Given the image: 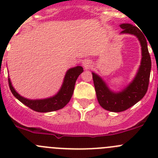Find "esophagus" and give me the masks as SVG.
I'll return each mask as SVG.
<instances>
[{
    "instance_id": "1",
    "label": "esophagus",
    "mask_w": 158,
    "mask_h": 158,
    "mask_svg": "<svg viewBox=\"0 0 158 158\" xmlns=\"http://www.w3.org/2000/svg\"><path fill=\"white\" fill-rule=\"evenodd\" d=\"M82 66L84 67V68L85 69H88L90 68V67H91V61L90 60H84L83 61H82Z\"/></svg>"
}]
</instances>
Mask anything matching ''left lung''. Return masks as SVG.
<instances>
[{
	"label": "left lung",
	"instance_id": "left-lung-1",
	"mask_svg": "<svg viewBox=\"0 0 158 158\" xmlns=\"http://www.w3.org/2000/svg\"><path fill=\"white\" fill-rule=\"evenodd\" d=\"M119 26L123 29L121 34H131L138 39L141 46L142 59L133 80L118 92L112 91L102 78L92 72L93 81L99 105L106 110L114 112L127 110L143 98L148 91L151 70V60L148 43L142 31L131 24L123 23Z\"/></svg>",
	"mask_w": 158,
	"mask_h": 158
}]
</instances>
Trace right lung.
Wrapping results in <instances>:
<instances>
[{
	"label": "right lung",
	"instance_id": "obj_1",
	"mask_svg": "<svg viewBox=\"0 0 158 158\" xmlns=\"http://www.w3.org/2000/svg\"><path fill=\"white\" fill-rule=\"evenodd\" d=\"M83 71V67L81 66H77L69 69L66 73L64 82L59 91L55 95L44 99L33 100V99H28L22 97L12 86L10 78H8V84L13 95L18 100L20 101L21 102L35 112H49L63 109L70 102L73 93L77 79Z\"/></svg>",
	"mask_w": 158,
	"mask_h": 158
}]
</instances>
